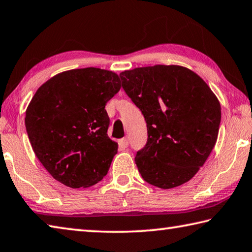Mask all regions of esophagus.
<instances>
[{
  "instance_id": "34e87169",
  "label": "esophagus",
  "mask_w": 252,
  "mask_h": 252,
  "mask_svg": "<svg viewBox=\"0 0 252 252\" xmlns=\"http://www.w3.org/2000/svg\"><path fill=\"white\" fill-rule=\"evenodd\" d=\"M119 144H121V146L123 148H126L127 146H128V139L123 138V139H121V142H119Z\"/></svg>"
}]
</instances>
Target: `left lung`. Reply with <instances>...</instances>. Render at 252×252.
<instances>
[{
	"mask_svg": "<svg viewBox=\"0 0 252 252\" xmlns=\"http://www.w3.org/2000/svg\"><path fill=\"white\" fill-rule=\"evenodd\" d=\"M121 78L147 123V144L135 157L142 177L161 189L189 182L217 142V96L199 75L180 65L124 70Z\"/></svg>",
	"mask_w": 252,
	"mask_h": 252,
	"instance_id": "obj_1",
	"label": "left lung"
}]
</instances>
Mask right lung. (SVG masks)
Here are the masks:
<instances>
[{"mask_svg":"<svg viewBox=\"0 0 252 252\" xmlns=\"http://www.w3.org/2000/svg\"><path fill=\"white\" fill-rule=\"evenodd\" d=\"M121 87L116 73L96 67L65 70L38 87L25 127L35 155L57 182L87 188L107 174L118 144L107 135L105 105Z\"/></svg>","mask_w":252,"mask_h":252,"instance_id":"1","label":"right lung"}]
</instances>
